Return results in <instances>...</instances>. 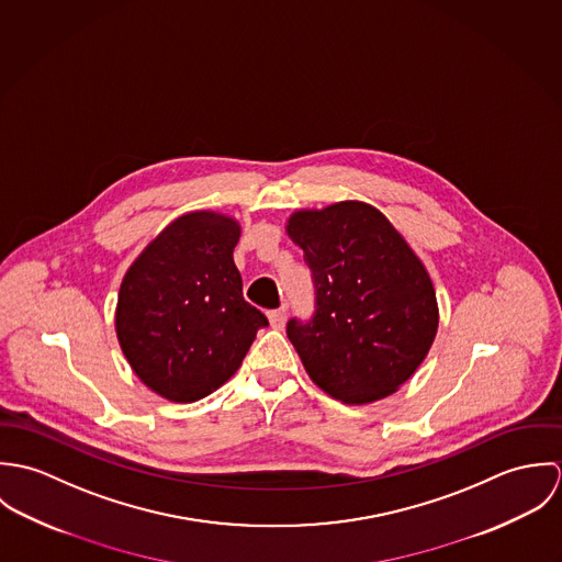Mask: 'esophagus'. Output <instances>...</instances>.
I'll use <instances>...</instances> for the list:
<instances>
[{"label":"esophagus","instance_id":"obj_1","mask_svg":"<svg viewBox=\"0 0 562 562\" xmlns=\"http://www.w3.org/2000/svg\"><path fill=\"white\" fill-rule=\"evenodd\" d=\"M285 318H288L285 307L274 310V312H270V314H268V321H270V326H272V328H283V326H285Z\"/></svg>","mask_w":562,"mask_h":562}]
</instances>
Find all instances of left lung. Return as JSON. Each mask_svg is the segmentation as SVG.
Returning <instances> with one entry per match:
<instances>
[{"instance_id": "8db88e82", "label": "left lung", "mask_w": 562, "mask_h": 562, "mask_svg": "<svg viewBox=\"0 0 562 562\" xmlns=\"http://www.w3.org/2000/svg\"><path fill=\"white\" fill-rule=\"evenodd\" d=\"M285 232L303 248L316 285L314 318L288 322L310 379L346 404L398 392L439 326L422 259L385 214L363 201L296 210Z\"/></svg>"}]
</instances>
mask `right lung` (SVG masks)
<instances>
[{
    "mask_svg": "<svg viewBox=\"0 0 562 562\" xmlns=\"http://www.w3.org/2000/svg\"><path fill=\"white\" fill-rule=\"evenodd\" d=\"M240 223L199 210L175 218L136 257L116 303V337L161 398L194 402L227 383L266 316L241 296Z\"/></svg>",
    "mask_w": 562,
    "mask_h": 562,
    "instance_id": "add662e5",
    "label": "right lung"
}]
</instances>
